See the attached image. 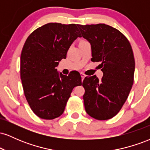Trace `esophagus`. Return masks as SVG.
<instances>
[{"instance_id": "34e87169", "label": "esophagus", "mask_w": 150, "mask_h": 150, "mask_svg": "<svg viewBox=\"0 0 150 150\" xmlns=\"http://www.w3.org/2000/svg\"><path fill=\"white\" fill-rule=\"evenodd\" d=\"M81 77H82V81H83L84 78L85 77V75H84L83 73H81Z\"/></svg>"}]
</instances>
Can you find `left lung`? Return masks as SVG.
<instances>
[{
    "label": "left lung",
    "mask_w": 150,
    "mask_h": 150,
    "mask_svg": "<svg viewBox=\"0 0 150 150\" xmlns=\"http://www.w3.org/2000/svg\"><path fill=\"white\" fill-rule=\"evenodd\" d=\"M91 45L92 61L99 62L103 77H86L82 82L86 112L97 120H108L119 112L133 84L135 59L130 42L120 31L105 24L77 25Z\"/></svg>",
    "instance_id": "obj_1"
}]
</instances>
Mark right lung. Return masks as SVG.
<instances>
[{"label": "right lung", "instance_id": "1", "mask_svg": "<svg viewBox=\"0 0 150 150\" xmlns=\"http://www.w3.org/2000/svg\"><path fill=\"white\" fill-rule=\"evenodd\" d=\"M77 37V25L48 23L34 30L24 44L20 77L26 99L39 118L51 120L63 114L73 88L82 85L78 72L67 76L56 69Z\"/></svg>", "mask_w": 150, "mask_h": 150}]
</instances>
